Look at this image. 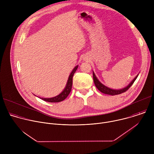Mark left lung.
Wrapping results in <instances>:
<instances>
[{
  "label": "left lung",
  "instance_id": "left-lung-1",
  "mask_svg": "<svg viewBox=\"0 0 154 154\" xmlns=\"http://www.w3.org/2000/svg\"><path fill=\"white\" fill-rule=\"evenodd\" d=\"M93 80H94V84H95V86H96L97 88L102 93H104V94H109V95H112V96H115V95H118V94H120L122 93H124L126 91H127L129 88L133 85V83H134V82L135 81V80L137 79V78L138 77V75H137L135 78L134 79L131 81L130 84L127 86L126 87L122 89H120V90H113V89H111L105 86L104 85H103L101 82H99V80L97 79V78L96 77V75L94 74V72H93Z\"/></svg>",
  "mask_w": 154,
  "mask_h": 154
}]
</instances>
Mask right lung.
<instances>
[{
	"label": "right lung",
	"instance_id": "obj_1",
	"mask_svg": "<svg viewBox=\"0 0 154 154\" xmlns=\"http://www.w3.org/2000/svg\"><path fill=\"white\" fill-rule=\"evenodd\" d=\"M79 66H76L73 69V70L72 71L71 73L70 74L66 85V87L64 88V90L58 96L54 97H51V98H42V97H40V99H42L43 100L46 101V102H59L61 101H63V100H64L66 98L68 97V96L69 94V93H71V89H72V77L73 75L74 74V73L75 72L76 70L77 69Z\"/></svg>",
	"mask_w": 154,
	"mask_h": 154
}]
</instances>
